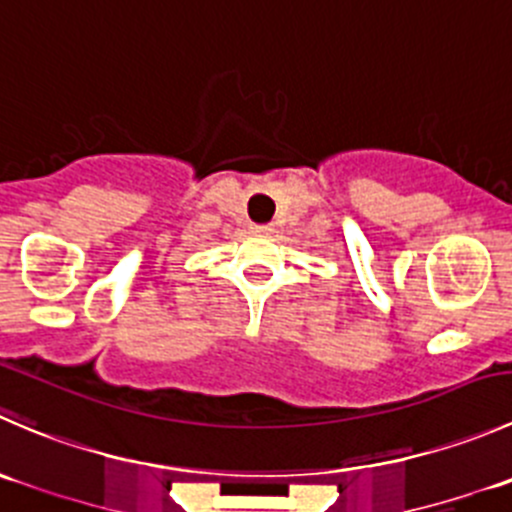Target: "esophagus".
Instances as JSON below:
<instances>
[{
  "label": "esophagus",
  "mask_w": 512,
  "mask_h": 512,
  "mask_svg": "<svg viewBox=\"0 0 512 512\" xmlns=\"http://www.w3.org/2000/svg\"><path fill=\"white\" fill-rule=\"evenodd\" d=\"M250 230L255 232V235H272V232H275V227H272V225H252Z\"/></svg>",
  "instance_id": "obj_1"
}]
</instances>
